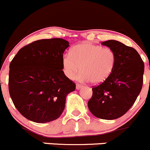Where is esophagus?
Returning a JSON list of instances; mask_svg holds the SVG:
<instances>
[{
  "instance_id": "obj_1",
  "label": "esophagus",
  "mask_w": 150,
  "mask_h": 150,
  "mask_svg": "<svg viewBox=\"0 0 150 150\" xmlns=\"http://www.w3.org/2000/svg\"><path fill=\"white\" fill-rule=\"evenodd\" d=\"M83 87V85H81V84H76V89L77 90H79V89L82 88Z\"/></svg>"
}]
</instances>
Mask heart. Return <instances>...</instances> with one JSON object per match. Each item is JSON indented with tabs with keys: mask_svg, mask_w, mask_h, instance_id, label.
I'll return each instance as SVG.
<instances>
[{
	"mask_svg": "<svg viewBox=\"0 0 150 150\" xmlns=\"http://www.w3.org/2000/svg\"><path fill=\"white\" fill-rule=\"evenodd\" d=\"M116 63V54L109 47L82 43L72 47L62 58V66L67 78L73 79L80 69V81L100 84L109 78ZM80 68H79V67Z\"/></svg>",
	"mask_w": 150,
	"mask_h": 150,
	"instance_id": "obj_1",
	"label": "heart"
}]
</instances>
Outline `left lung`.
<instances>
[{
  "label": "left lung",
  "instance_id": "obj_1",
  "mask_svg": "<svg viewBox=\"0 0 150 150\" xmlns=\"http://www.w3.org/2000/svg\"><path fill=\"white\" fill-rule=\"evenodd\" d=\"M101 44L114 50L115 67L107 79L93 87L87 105L96 117L115 120L125 115L136 101L142 88L144 64L133 47L115 40Z\"/></svg>",
  "mask_w": 150,
  "mask_h": 150
}]
</instances>
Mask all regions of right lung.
I'll return each instance as SVG.
<instances>
[{
    "mask_svg": "<svg viewBox=\"0 0 150 150\" xmlns=\"http://www.w3.org/2000/svg\"><path fill=\"white\" fill-rule=\"evenodd\" d=\"M69 42L41 39L20 49L9 65L8 90L17 110L29 120L51 122L63 113L76 84L66 76L62 58Z\"/></svg>",
    "mask_w": 150,
    "mask_h": 150,
    "instance_id": "add662e5",
    "label": "right lung"
}]
</instances>
